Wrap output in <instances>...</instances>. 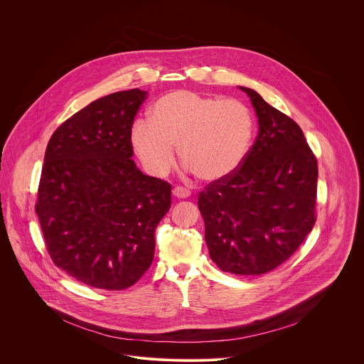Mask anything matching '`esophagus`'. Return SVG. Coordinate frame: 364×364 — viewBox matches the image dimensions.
Segmentation results:
<instances>
[{
	"instance_id": "obj_1",
	"label": "esophagus",
	"mask_w": 364,
	"mask_h": 364,
	"mask_svg": "<svg viewBox=\"0 0 364 364\" xmlns=\"http://www.w3.org/2000/svg\"><path fill=\"white\" fill-rule=\"evenodd\" d=\"M172 195L178 199H186L191 196V191L186 189V188H182V186H176L173 191H172Z\"/></svg>"
}]
</instances>
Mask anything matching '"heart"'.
I'll use <instances>...</instances> for the list:
<instances>
[{
  "label": "heart",
  "mask_w": 364,
  "mask_h": 364,
  "mask_svg": "<svg viewBox=\"0 0 364 364\" xmlns=\"http://www.w3.org/2000/svg\"><path fill=\"white\" fill-rule=\"evenodd\" d=\"M254 136L251 110L237 100H220L188 90L156 101L151 119H137L130 141L149 173L165 176L175 149L185 166L205 182L235 173L248 156Z\"/></svg>",
  "instance_id": "b5f03b06"
}]
</instances>
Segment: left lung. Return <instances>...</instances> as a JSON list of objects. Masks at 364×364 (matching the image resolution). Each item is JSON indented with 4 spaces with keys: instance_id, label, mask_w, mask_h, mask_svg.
Segmentation results:
<instances>
[{
    "instance_id": "obj_1",
    "label": "left lung",
    "mask_w": 364,
    "mask_h": 364,
    "mask_svg": "<svg viewBox=\"0 0 364 364\" xmlns=\"http://www.w3.org/2000/svg\"><path fill=\"white\" fill-rule=\"evenodd\" d=\"M258 137L240 169L199 193L211 260L232 274H263L289 259L315 224L318 164L300 126L251 88Z\"/></svg>"
}]
</instances>
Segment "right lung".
Returning a JSON list of instances; mask_svg holds the SVG:
<instances>
[{
  "label": "right lung",
  "instance_id": "1",
  "mask_svg": "<svg viewBox=\"0 0 364 364\" xmlns=\"http://www.w3.org/2000/svg\"><path fill=\"white\" fill-rule=\"evenodd\" d=\"M139 88L100 98L53 133L36 214L54 264L91 287L123 290L151 266L171 185L132 159L130 130L146 101Z\"/></svg>",
  "mask_w": 364,
  "mask_h": 364
}]
</instances>
